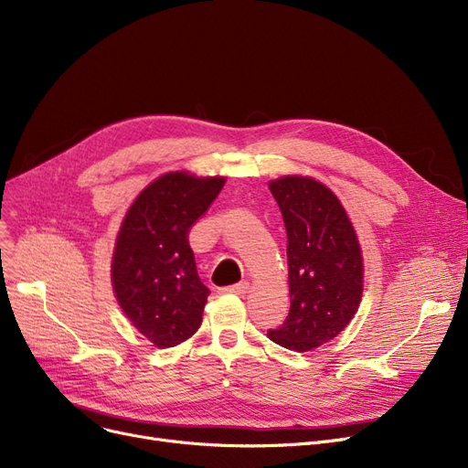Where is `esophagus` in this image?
<instances>
[{
	"mask_svg": "<svg viewBox=\"0 0 468 468\" xmlns=\"http://www.w3.org/2000/svg\"><path fill=\"white\" fill-rule=\"evenodd\" d=\"M249 290H250V284H249V282H239V284H233V286L224 288L226 293H235V296H240V298L247 296Z\"/></svg>",
	"mask_w": 468,
	"mask_h": 468,
	"instance_id": "34e87169",
	"label": "esophagus"
}]
</instances>
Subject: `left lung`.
Returning <instances> with one entry per match:
<instances>
[{
  "label": "left lung",
  "mask_w": 468,
  "mask_h": 468,
  "mask_svg": "<svg viewBox=\"0 0 468 468\" xmlns=\"http://www.w3.org/2000/svg\"><path fill=\"white\" fill-rule=\"evenodd\" d=\"M286 228L290 313L269 330L277 346L307 353L347 328L364 290V258L353 221L335 193L311 176L269 182Z\"/></svg>",
  "instance_id": "obj_1"
}]
</instances>
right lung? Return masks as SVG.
I'll return each mask as SVG.
<instances>
[{
  "mask_svg": "<svg viewBox=\"0 0 468 468\" xmlns=\"http://www.w3.org/2000/svg\"><path fill=\"white\" fill-rule=\"evenodd\" d=\"M224 184V176L166 172L138 193L121 221L112 256L115 300L159 349L180 346L203 323L208 288L197 275L187 231Z\"/></svg>",
  "mask_w": 468,
  "mask_h": 468,
  "instance_id": "add662e5",
  "label": "right lung"
}]
</instances>
